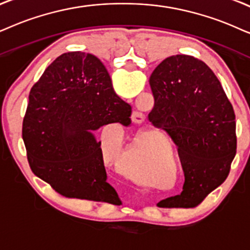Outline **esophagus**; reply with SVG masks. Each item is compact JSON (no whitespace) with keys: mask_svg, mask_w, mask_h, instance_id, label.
Masks as SVG:
<instances>
[{"mask_svg":"<svg viewBox=\"0 0 250 250\" xmlns=\"http://www.w3.org/2000/svg\"><path fill=\"white\" fill-rule=\"evenodd\" d=\"M131 120L134 123H138V125H140V123H142L145 120V116L143 113L141 112H134L131 115Z\"/></svg>","mask_w":250,"mask_h":250,"instance_id":"obj_1","label":"esophagus"}]
</instances>
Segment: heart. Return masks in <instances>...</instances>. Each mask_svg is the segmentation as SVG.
I'll use <instances>...</instances> for the list:
<instances>
[{"label":"heart","mask_w":250,"mask_h":250,"mask_svg":"<svg viewBox=\"0 0 250 250\" xmlns=\"http://www.w3.org/2000/svg\"><path fill=\"white\" fill-rule=\"evenodd\" d=\"M134 157H136V153H135V156H132V158H134Z\"/></svg>","instance_id":"obj_1"}]
</instances>
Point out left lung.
I'll return each mask as SVG.
<instances>
[{
	"label": "left lung",
	"instance_id": "1",
	"mask_svg": "<svg viewBox=\"0 0 250 250\" xmlns=\"http://www.w3.org/2000/svg\"><path fill=\"white\" fill-rule=\"evenodd\" d=\"M154 98L148 120L178 146L185 173L180 195L167 198L173 208H192L225 181L236 154L232 104L213 71L190 55L164 60L150 77Z\"/></svg>",
	"mask_w": 250,
	"mask_h": 250
}]
</instances>
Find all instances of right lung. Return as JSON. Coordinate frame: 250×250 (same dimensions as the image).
I'll return each instance as SVG.
<instances>
[{
    "instance_id": "right-lung-1",
    "label": "right lung",
    "mask_w": 250,
    "mask_h": 250,
    "mask_svg": "<svg viewBox=\"0 0 250 250\" xmlns=\"http://www.w3.org/2000/svg\"><path fill=\"white\" fill-rule=\"evenodd\" d=\"M130 115L97 56L60 55L28 96L21 136L31 169L65 197L119 203L93 131L114 122L128 127Z\"/></svg>"
}]
</instances>
